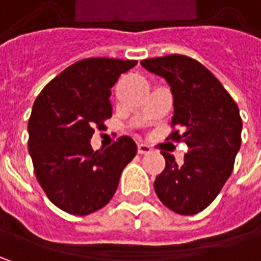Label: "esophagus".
Returning a JSON list of instances; mask_svg holds the SVG:
<instances>
[{
  "label": "esophagus",
  "mask_w": 261,
  "mask_h": 261,
  "mask_svg": "<svg viewBox=\"0 0 261 261\" xmlns=\"http://www.w3.org/2000/svg\"><path fill=\"white\" fill-rule=\"evenodd\" d=\"M151 151H152V149L148 145H145V144H138V152H139V154H149Z\"/></svg>",
  "instance_id": "obj_1"
}]
</instances>
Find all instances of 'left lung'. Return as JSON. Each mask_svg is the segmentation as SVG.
<instances>
[{
  "mask_svg": "<svg viewBox=\"0 0 261 261\" xmlns=\"http://www.w3.org/2000/svg\"><path fill=\"white\" fill-rule=\"evenodd\" d=\"M141 65L166 78L171 87L174 130L167 139L189 146L183 164L161 152L166 168L156 175V196L175 214H199L214 202L232 173L243 129L238 106L215 75L193 58L167 55L144 59Z\"/></svg>",
  "mask_w": 261,
  "mask_h": 261,
  "instance_id": "left-lung-1",
  "label": "left lung"
}]
</instances>
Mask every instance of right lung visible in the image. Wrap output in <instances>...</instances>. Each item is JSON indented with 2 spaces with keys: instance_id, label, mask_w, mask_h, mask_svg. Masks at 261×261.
I'll list each match as a JSON object with an SVG mask.
<instances>
[{
  "instance_id": "add662e5",
  "label": "right lung",
  "mask_w": 261,
  "mask_h": 261,
  "mask_svg": "<svg viewBox=\"0 0 261 261\" xmlns=\"http://www.w3.org/2000/svg\"><path fill=\"white\" fill-rule=\"evenodd\" d=\"M136 61L87 58L56 75L37 95L29 119V152L49 200L71 215H90L115 195L120 174L136 155L135 141L120 136L94 151V127L112 117L109 97Z\"/></svg>"
}]
</instances>
